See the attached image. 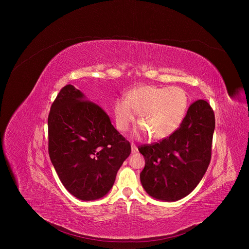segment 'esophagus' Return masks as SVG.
Returning <instances> with one entry per match:
<instances>
[{
  "label": "esophagus",
  "mask_w": 249,
  "mask_h": 249,
  "mask_svg": "<svg viewBox=\"0 0 249 249\" xmlns=\"http://www.w3.org/2000/svg\"><path fill=\"white\" fill-rule=\"evenodd\" d=\"M131 152H132V154L138 153V148L136 147V145H134V144L131 145Z\"/></svg>",
  "instance_id": "34e87169"
}]
</instances>
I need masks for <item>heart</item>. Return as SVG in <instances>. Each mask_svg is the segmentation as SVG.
<instances>
[{
    "label": "heart",
    "instance_id": "b5f03b06",
    "mask_svg": "<svg viewBox=\"0 0 249 249\" xmlns=\"http://www.w3.org/2000/svg\"><path fill=\"white\" fill-rule=\"evenodd\" d=\"M187 92L179 87L142 86L130 90L126 98L114 103V116L119 131H126L138 113L137 135L160 140L171 136L182 124L188 109Z\"/></svg>",
    "mask_w": 249,
    "mask_h": 249
}]
</instances>
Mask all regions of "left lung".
<instances>
[{
  "instance_id": "8db88e82",
  "label": "left lung",
  "mask_w": 249,
  "mask_h": 249,
  "mask_svg": "<svg viewBox=\"0 0 249 249\" xmlns=\"http://www.w3.org/2000/svg\"><path fill=\"white\" fill-rule=\"evenodd\" d=\"M215 114L203 100L192 103L175 133L160 143L144 145L141 183L153 198L174 202L190 194L199 184L211 160Z\"/></svg>"
}]
</instances>
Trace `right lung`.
Returning a JSON list of instances; mask_svg holds the SVG:
<instances>
[{"instance_id":"right-lung-1","label":"right lung","mask_w":249,"mask_h":249,"mask_svg":"<svg viewBox=\"0 0 249 249\" xmlns=\"http://www.w3.org/2000/svg\"><path fill=\"white\" fill-rule=\"evenodd\" d=\"M48 151L65 188L83 201L104 197L131 154L108 115L72 85L65 86L48 116Z\"/></svg>"}]
</instances>
